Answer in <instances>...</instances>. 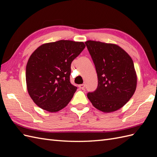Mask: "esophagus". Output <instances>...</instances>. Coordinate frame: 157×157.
<instances>
[{
    "label": "esophagus",
    "mask_w": 157,
    "mask_h": 157,
    "mask_svg": "<svg viewBox=\"0 0 157 157\" xmlns=\"http://www.w3.org/2000/svg\"><path fill=\"white\" fill-rule=\"evenodd\" d=\"M79 88L82 89V90H84L85 89V84H80L79 85Z\"/></svg>",
    "instance_id": "esophagus-1"
}]
</instances>
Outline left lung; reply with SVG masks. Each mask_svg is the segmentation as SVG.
<instances>
[{
	"label": "left lung",
	"mask_w": 157,
	"mask_h": 157,
	"mask_svg": "<svg viewBox=\"0 0 157 157\" xmlns=\"http://www.w3.org/2000/svg\"><path fill=\"white\" fill-rule=\"evenodd\" d=\"M96 67L98 87L87 96L95 108L111 113L123 107L134 95L137 76L132 58L120 46L88 40L85 42Z\"/></svg>",
	"instance_id": "obj_1"
}]
</instances>
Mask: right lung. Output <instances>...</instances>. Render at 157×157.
Wrapping results in <instances>:
<instances>
[{
  "label": "right lung",
  "mask_w": 157,
  "mask_h": 157,
  "mask_svg": "<svg viewBox=\"0 0 157 157\" xmlns=\"http://www.w3.org/2000/svg\"><path fill=\"white\" fill-rule=\"evenodd\" d=\"M86 46L82 42L59 40L36 50L26 65V84L33 101L48 112L68 105L77 87L70 82L71 62Z\"/></svg>",
  "instance_id": "right-lung-1"
}]
</instances>
